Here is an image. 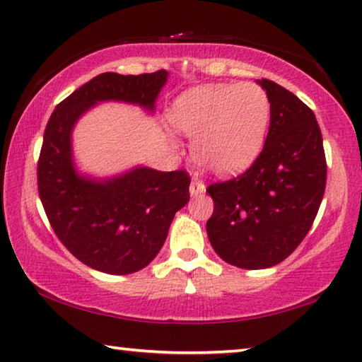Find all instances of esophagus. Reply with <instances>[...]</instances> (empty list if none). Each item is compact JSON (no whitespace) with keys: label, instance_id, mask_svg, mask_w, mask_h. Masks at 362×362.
<instances>
[{"label":"esophagus","instance_id":"34e87169","mask_svg":"<svg viewBox=\"0 0 362 362\" xmlns=\"http://www.w3.org/2000/svg\"><path fill=\"white\" fill-rule=\"evenodd\" d=\"M204 192H206V185H204V183L199 179H193L192 183H189V194L198 196Z\"/></svg>","mask_w":362,"mask_h":362}]
</instances>
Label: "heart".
<instances>
[{
	"instance_id": "1",
	"label": "heart",
	"mask_w": 362,
	"mask_h": 362,
	"mask_svg": "<svg viewBox=\"0 0 362 362\" xmlns=\"http://www.w3.org/2000/svg\"><path fill=\"white\" fill-rule=\"evenodd\" d=\"M269 118L267 93L250 82L189 88L169 110L174 128L194 137V160L218 175L240 173L255 161Z\"/></svg>"
}]
</instances>
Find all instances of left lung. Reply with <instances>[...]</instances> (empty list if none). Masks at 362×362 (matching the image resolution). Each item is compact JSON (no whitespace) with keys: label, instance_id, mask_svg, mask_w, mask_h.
Here are the masks:
<instances>
[{"label":"left lung","instance_id":"left-lung-1","mask_svg":"<svg viewBox=\"0 0 362 362\" xmlns=\"http://www.w3.org/2000/svg\"><path fill=\"white\" fill-rule=\"evenodd\" d=\"M262 152L244 174L207 187L214 214L207 235L216 255L240 269L272 267L310 231L326 188L323 137L313 110L269 78Z\"/></svg>","mask_w":362,"mask_h":362}]
</instances>
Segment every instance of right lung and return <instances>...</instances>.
Listing matches in <instances>:
<instances>
[{"label":"right lung","mask_w":362,"mask_h":362,"mask_svg":"<svg viewBox=\"0 0 362 362\" xmlns=\"http://www.w3.org/2000/svg\"><path fill=\"white\" fill-rule=\"evenodd\" d=\"M168 71L122 76L104 72L77 88L52 112L37 161V189L45 215L62 244L96 271L124 275L141 271L161 250L177 210L189 199L187 170L134 168L107 180L76 170L71 133L101 101L155 109Z\"/></svg>","instance_id":"right-lung-1"}]
</instances>
